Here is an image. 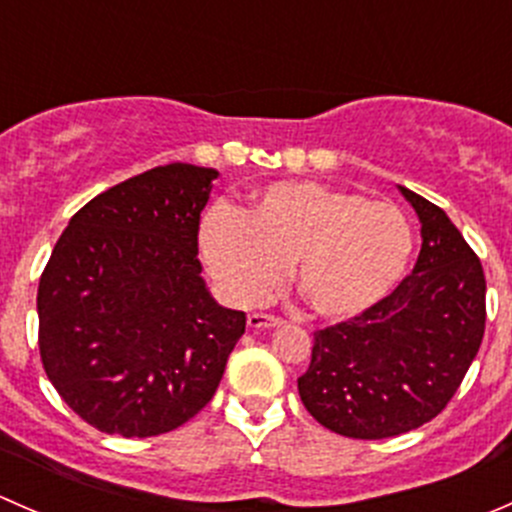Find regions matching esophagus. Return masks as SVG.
I'll list each match as a JSON object with an SVG mask.
<instances>
[{"label":"esophagus","mask_w":512,"mask_h":512,"mask_svg":"<svg viewBox=\"0 0 512 512\" xmlns=\"http://www.w3.org/2000/svg\"><path fill=\"white\" fill-rule=\"evenodd\" d=\"M247 327L250 329H270V327H282V319L275 317V314L265 312H252L247 317Z\"/></svg>","instance_id":"esophagus-1"}]
</instances>
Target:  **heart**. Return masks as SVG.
Instances as JSON below:
<instances>
[{
    "label": "heart",
    "mask_w": 512,
    "mask_h": 512,
    "mask_svg": "<svg viewBox=\"0 0 512 512\" xmlns=\"http://www.w3.org/2000/svg\"><path fill=\"white\" fill-rule=\"evenodd\" d=\"M200 252L235 304L265 299L292 265L314 314L352 319L389 297L414 252L399 208L322 183H277L247 213L227 205L200 223Z\"/></svg>",
    "instance_id": "heart-1"
}]
</instances>
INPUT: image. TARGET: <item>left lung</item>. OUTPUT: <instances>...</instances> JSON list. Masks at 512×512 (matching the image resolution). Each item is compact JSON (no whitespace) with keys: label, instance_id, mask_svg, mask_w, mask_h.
Here are the masks:
<instances>
[{"label":"left lung","instance_id":"8db88e82","mask_svg":"<svg viewBox=\"0 0 512 512\" xmlns=\"http://www.w3.org/2000/svg\"><path fill=\"white\" fill-rule=\"evenodd\" d=\"M421 223L414 272L359 317L314 332L299 396L324 428L391 438L446 409L485 332V275L438 205L399 185Z\"/></svg>","mask_w":512,"mask_h":512}]
</instances>
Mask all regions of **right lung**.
Here are the masks:
<instances>
[{
    "label": "right lung",
    "instance_id": "1",
    "mask_svg": "<svg viewBox=\"0 0 512 512\" xmlns=\"http://www.w3.org/2000/svg\"><path fill=\"white\" fill-rule=\"evenodd\" d=\"M215 168L170 163L113 185L61 232L36 294L46 376L103 433L148 438L218 389L245 312L200 277V213Z\"/></svg>",
    "mask_w": 512,
    "mask_h": 512
}]
</instances>
